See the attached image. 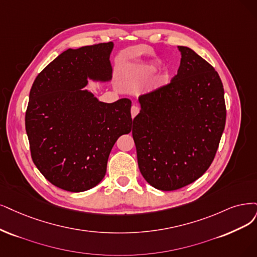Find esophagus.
Segmentation results:
<instances>
[{"instance_id":"esophagus-1","label":"esophagus","mask_w":257,"mask_h":257,"mask_svg":"<svg viewBox=\"0 0 257 257\" xmlns=\"http://www.w3.org/2000/svg\"><path fill=\"white\" fill-rule=\"evenodd\" d=\"M139 112H140V108L138 106H136V104H134V106L131 107V116H132V118H135L139 114Z\"/></svg>"}]
</instances>
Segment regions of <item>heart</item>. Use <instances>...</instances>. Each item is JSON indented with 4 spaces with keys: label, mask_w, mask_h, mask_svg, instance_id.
I'll use <instances>...</instances> for the list:
<instances>
[{
    "label": "heart",
    "mask_w": 257,
    "mask_h": 257,
    "mask_svg": "<svg viewBox=\"0 0 257 257\" xmlns=\"http://www.w3.org/2000/svg\"><path fill=\"white\" fill-rule=\"evenodd\" d=\"M157 70H158V68H157V65H155V64L147 65L146 68L144 69V71L147 72V73H155Z\"/></svg>",
    "instance_id": "heart-1"
}]
</instances>
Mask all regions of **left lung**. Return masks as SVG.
I'll return each mask as SVG.
<instances>
[{
    "mask_svg": "<svg viewBox=\"0 0 257 257\" xmlns=\"http://www.w3.org/2000/svg\"><path fill=\"white\" fill-rule=\"evenodd\" d=\"M181 61L169 83L141 95L134 137L142 176L155 188L176 191L211 166L226 110L219 75L202 57L178 46Z\"/></svg>",
    "mask_w": 257,
    "mask_h": 257,
    "instance_id": "left-lung-1",
    "label": "left lung"
}]
</instances>
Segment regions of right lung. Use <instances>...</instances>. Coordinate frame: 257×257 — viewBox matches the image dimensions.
I'll use <instances>...</instances> for the list:
<instances>
[{
	"label": "right lung",
	"instance_id": "1",
	"mask_svg": "<svg viewBox=\"0 0 257 257\" xmlns=\"http://www.w3.org/2000/svg\"><path fill=\"white\" fill-rule=\"evenodd\" d=\"M112 49L107 42L66 50L38 74L31 89L25 128L33 162L64 191L96 186L113 145L131 131L130 99L107 103L82 89L87 78L111 79Z\"/></svg>",
	"mask_w": 257,
	"mask_h": 257
}]
</instances>
